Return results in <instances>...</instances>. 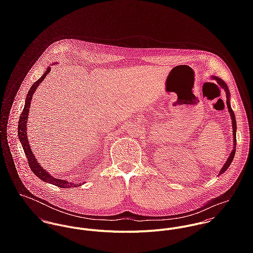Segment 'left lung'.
<instances>
[{
  "label": "left lung",
  "instance_id": "obj_1",
  "mask_svg": "<svg viewBox=\"0 0 253 253\" xmlns=\"http://www.w3.org/2000/svg\"><path fill=\"white\" fill-rule=\"evenodd\" d=\"M213 80H215L217 82V84L222 87V88H224V90H225V92H226V97H227V107H228V110H229V113H230V117H231V120H232V126H233V144H234V147H233V150H232V152H231V154H230V156H229V158L227 159V161H226V163H225V165L223 166V168L220 169V172H219V174H223L227 169H228V168L230 167V165H231V163H232V161H233V159H234V157H235V153H236V145H237V136H236V132H237V123H236V117H235V114H234V112H233V110L231 108V104H230V91H229V88H228V86H227V84H225V82L223 81V80H221L220 78H217V77H214V76H212L211 77Z\"/></svg>",
  "mask_w": 253,
  "mask_h": 253
}]
</instances>
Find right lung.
<instances>
[{"label": "right lung", "instance_id": "1", "mask_svg": "<svg viewBox=\"0 0 253 253\" xmlns=\"http://www.w3.org/2000/svg\"><path fill=\"white\" fill-rule=\"evenodd\" d=\"M49 72H50V67L48 66L45 73L33 84V85L30 87V90L27 93L26 100H25V105H24V108L22 110V113L20 115L19 122H18V138H19V140L22 144V147H23L24 153H25L26 158L28 160L29 167H30L31 170L33 171V173H35L37 177H39L41 180L44 181V182L52 184V185H55V186L60 187V188H71V187H77V186L79 187L82 184L81 183L75 184V183H71L69 181H65L64 179H58V178H55V177L51 176V174H49L47 171H45L42 168V166L38 163L33 152L31 151V146L29 144V140H28V137H27V125L26 124H27V121H28L29 109L31 106V100H32L33 94H34L37 87L40 85V84L44 80V78Z\"/></svg>", "mask_w": 253, "mask_h": 253}]
</instances>
